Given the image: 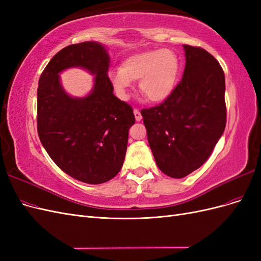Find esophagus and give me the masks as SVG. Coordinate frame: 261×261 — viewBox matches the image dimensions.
<instances>
[{"label": "esophagus", "instance_id": "1", "mask_svg": "<svg viewBox=\"0 0 261 261\" xmlns=\"http://www.w3.org/2000/svg\"><path fill=\"white\" fill-rule=\"evenodd\" d=\"M134 114H135L136 121H137V122H140V121H141V118H143V116H141V113H140L139 110H137V109H134Z\"/></svg>", "mask_w": 261, "mask_h": 261}]
</instances>
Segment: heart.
Segmentation results:
<instances>
[{"instance_id":"b5f03b06","label":"heart","mask_w":261,"mask_h":261,"mask_svg":"<svg viewBox=\"0 0 261 261\" xmlns=\"http://www.w3.org/2000/svg\"><path fill=\"white\" fill-rule=\"evenodd\" d=\"M179 74V59L169 49L146 51L126 59L121 68L111 69L109 80L122 100H127L133 81L151 102H163L174 91Z\"/></svg>"}]
</instances>
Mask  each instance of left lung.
Returning a JSON list of instances; mask_svg holds the SVG:
<instances>
[{
  "mask_svg": "<svg viewBox=\"0 0 261 261\" xmlns=\"http://www.w3.org/2000/svg\"><path fill=\"white\" fill-rule=\"evenodd\" d=\"M183 46L181 81L161 105L141 110L158 168L174 178L185 177L208 160L226 124L222 67L206 50Z\"/></svg>",
  "mask_w": 261,
  "mask_h": 261,
  "instance_id": "obj_1",
  "label": "left lung"
}]
</instances>
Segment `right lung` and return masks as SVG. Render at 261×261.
<instances>
[{
    "label": "right lung",
    "instance_id": "obj_1",
    "mask_svg": "<svg viewBox=\"0 0 261 261\" xmlns=\"http://www.w3.org/2000/svg\"><path fill=\"white\" fill-rule=\"evenodd\" d=\"M109 65L101 43L70 44L54 55L39 80L37 127L41 144L62 171L87 184H102L121 171L128 130L135 123L132 107L113 94ZM72 67L95 75L88 96L73 98L62 89L59 73Z\"/></svg>",
    "mask_w": 261,
    "mask_h": 261
}]
</instances>
